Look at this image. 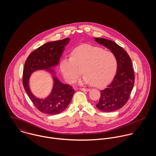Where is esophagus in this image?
Segmentation results:
<instances>
[{
	"mask_svg": "<svg viewBox=\"0 0 156 156\" xmlns=\"http://www.w3.org/2000/svg\"><path fill=\"white\" fill-rule=\"evenodd\" d=\"M80 89L83 90V91H89L90 90V89H88V88H80Z\"/></svg>",
	"mask_w": 156,
	"mask_h": 156,
	"instance_id": "34e87169",
	"label": "esophagus"
}]
</instances>
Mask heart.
Masks as SVG:
<instances>
[{"label": "heart", "instance_id": "heart-1", "mask_svg": "<svg viewBox=\"0 0 156 156\" xmlns=\"http://www.w3.org/2000/svg\"><path fill=\"white\" fill-rule=\"evenodd\" d=\"M116 67V58L112 52L89 44L76 47L71 58L62 59L60 63L61 72L68 83H74L83 72V82L97 87H102L111 80Z\"/></svg>", "mask_w": 156, "mask_h": 156}]
</instances>
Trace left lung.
I'll list each match as a JSON object with an SVG mask.
<instances>
[{"label": "left lung", "mask_w": 156, "mask_h": 156, "mask_svg": "<svg viewBox=\"0 0 156 156\" xmlns=\"http://www.w3.org/2000/svg\"><path fill=\"white\" fill-rule=\"evenodd\" d=\"M94 40L111 50L117 61L116 74L111 83L100 90V100L96 107L105 112L115 111L126 104L133 88L134 74L132 60L127 51L113 41L100 38Z\"/></svg>", "instance_id": "obj_1"}]
</instances>
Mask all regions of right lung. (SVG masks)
Masks as SVG:
<instances>
[{
  "mask_svg": "<svg viewBox=\"0 0 156 156\" xmlns=\"http://www.w3.org/2000/svg\"><path fill=\"white\" fill-rule=\"evenodd\" d=\"M70 39L48 42L32 51L27 57L23 73V85L28 97L42 113L56 115L64 111L69 104L74 90L69 85L61 83L53 76L54 85L51 94L45 99L35 97L30 92L29 80L30 74L36 70L46 69L53 74L51 67L58 64L59 59Z\"/></svg>",
  "mask_w": 156,
  "mask_h": 156,
  "instance_id": "add662e5",
  "label": "right lung"
}]
</instances>
